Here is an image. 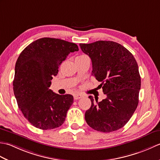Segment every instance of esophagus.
I'll use <instances>...</instances> for the list:
<instances>
[{
    "label": "esophagus",
    "instance_id": "1",
    "mask_svg": "<svg viewBox=\"0 0 160 160\" xmlns=\"http://www.w3.org/2000/svg\"><path fill=\"white\" fill-rule=\"evenodd\" d=\"M83 97V96L82 95H81V94H74V96H73V98H74V99L75 100H79V99H80V98H82Z\"/></svg>",
    "mask_w": 160,
    "mask_h": 160
}]
</instances>
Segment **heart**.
Wrapping results in <instances>:
<instances>
[{"label": "heart", "mask_w": 160, "mask_h": 160, "mask_svg": "<svg viewBox=\"0 0 160 160\" xmlns=\"http://www.w3.org/2000/svg\"><path fill=\"white\" fill-rule=\"evenodd\" d=\"M84 57H87V56H84V55H82V56H78L77 58H84Z\"/></svg>", "instance_id": "heart-1"}]
</instances>
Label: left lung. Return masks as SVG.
<instances>
[{"instance_id":"8db88e82","label":"left lung","mask_w":160,"mask_h":160,"mask_svg":"<svg viewBox=\"0 0 160 160\" xmlns=\"http://www.w3.org/2000/svg\"><path fill=\"white\" fill-rule=\"evenodd\" d=\"M92 62V75L107 95L101 102L89 96L91 106L85 113L88 125L98 131H117L127 123L139 102L141 78L132 54L120 44L99 40L80 44Z\"/></svg>"}]
</instances>
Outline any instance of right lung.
<instances>
[{"mask_svg":"<svg viewBox=\"0 0 160 160\" xmlns=\"http://www.w3.org/2000/svg\"><path fill=\"white\" fill-rule=\"evenodd\" d=\"M78 50L75 43L42 38L20 53L15 66L13 92L18 108L33 127L49 130L64 123L73 97L55 93L49 87L62 61Z\"/></svg>","mask_w":160,"mask_h":160,"instance_id":"add662e5","label":"right lung"}]
</instances>
